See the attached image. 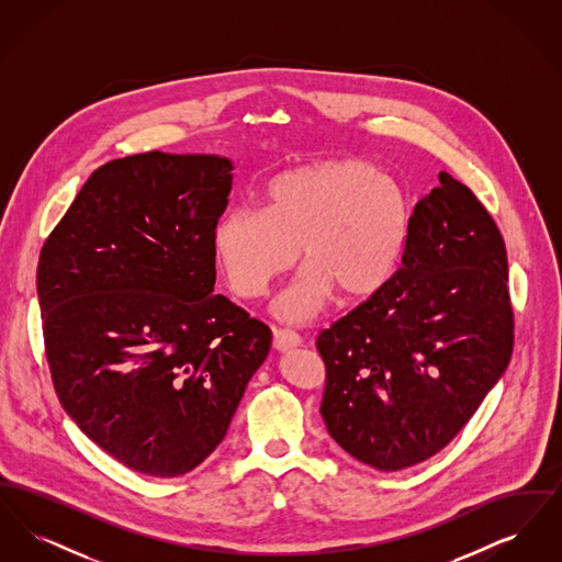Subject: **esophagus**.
I'll return each mask as SVG.
<instances>
[{
	"instance_id": "obj_1",
	"label": "esophagus",
	"mask_w": 562,
	"mask_h": 562,
	"mask_svg": "<svg viewBox=\"0 0 562 562\" xmlns=\"http://www.w3.org/2000/svg\"><path fill=\"white\" fill-rule=\"evenodd\" d=\"M299 346H301V339L293 330H286V328L273 330V349L291 351V349L299 348Z\"/></svg>"
}]
</instances>
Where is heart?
<instances>
[{
    "label": "heart",
    "instance_id": "b5f03b06",
    "mask_svg": "<svg viewBox=\"0 0 562 562\" xmlns=\"http://www.w3.org/2000/svg\"><path fill=\"white\" fill-rule=\"evenodd\" d=\"M411 234L404 189L373 161L335 158L289 168L261 191V213L234 209L213 229V252L232 293L259 299L305 263L280 296L286 321L318 316L339 293L348 303L381 293Z\"/></svg>",
    "mask_w": 562,
    "mask_h": 562
}]
</instances>
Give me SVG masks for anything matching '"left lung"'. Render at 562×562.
Listing matches in <instances>:
<instances>
[{
    "mask_svg": "<svg viewBox=\"0 0 562 562\" xmlns=\"http://www.w3.org/2000/svg\"><path fill=\"white\" fill-rule=\"evenodd\" d=\"M411 214L392 282L322 330V419L358 461L398 472L445 449L508 367L506 244L449 172Z\"/></svg>",
    "mask_w": 562,
    "mask_h": 562,
    "instance_id": "left-lung-1",
    "label": "left lung"
}]
</instances>
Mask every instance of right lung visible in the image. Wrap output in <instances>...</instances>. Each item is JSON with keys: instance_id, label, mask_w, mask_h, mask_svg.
Masks as SVG:
<instances>
[{"instance_id": "add662e5", "label": "right lung", "mask_w": 562, "mask_h": 562, "mask_svg": "<svg viewBox=\"0 0 562 562\" xmlns=\"http://www.w3.org/2000/svg\"><path fill=\"white\" fill-rule=\"evenodd\" d=\"M234 164L147 151L97 168L40 252L56 396L134 472L183 476L225 438L271 330L213 294Z\"/></svg>"}]
</instances>
